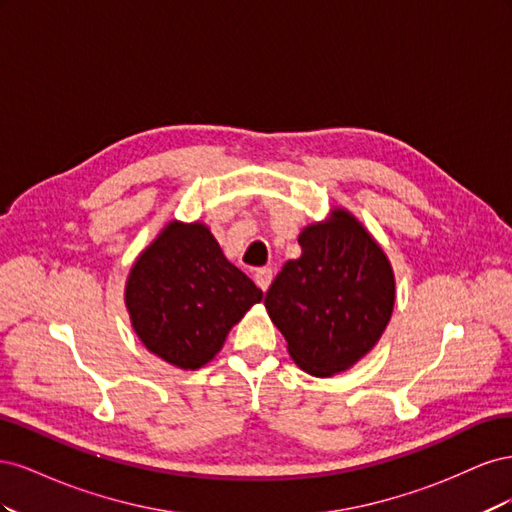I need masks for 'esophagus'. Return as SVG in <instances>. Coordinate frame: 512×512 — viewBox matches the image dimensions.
<instances>
[{"mask_svg": "<svg viewBox=\"0 0 512 512\" xmlns=\"http://www.w3.org/2000/svg\"><path fill=\"white\" fill-rule=\"evenodd\" d=\"M271 280H273V271H271L269 267H262V269H258V271L254 273V282H256V286H258L260 290H267L269 284H271Z\"/></svg>", "mask_w": 512, "mask_h": 512, "instance_id": "34e87169", "label": "esophagus"}]
</instances>
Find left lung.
Returning a JSON list of instances; mask_svg holds the SVG:
<instances>
[{"instance_id": "1", "label": "left lung", "mask_w": 512, "mask_h": 512, "mask_svg": "<svg viewBox=\"0 0 512 512\" xmlns=\"http://www.w3.org/2000/svg\"><path fill=\"white\" fill-rule=\"evenodd\" d=\"M265 294L292 361L312 376L344 371L376 346L393 314L395 277L380 245L348 211L299 235Z\"/></svg>"}]
</instances>
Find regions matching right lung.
<instances>
[{
  "mask_svg": "<svg viewBox=\"0 0 512 512\" xmlns=\"http://www.w3.org/2000/svg\"><path fill=\"white\" fill-rule=\"evenodd\" d=\"M260 299L262 290L230 265L203 224L170 222L138 256L126 286L136 335L181 369L209 363Z\"/></svg>",
  "mask_w": 512,
  "mask_h": 512,
  "instance_id": "1",
  "label": "right lung"
}]
</instances>
